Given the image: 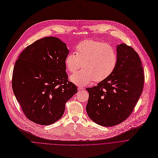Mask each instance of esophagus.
<instances>
[{"mask_svg":"<svg viewBox=\"0 0 158 158\" xmlns=\"http://www.w3.org/2000/svg\"><path fill=\"white\" fill-rule=\"evenodd\" d=\"M84 88H83V87H81V86H78V90H83Z\"/></svg>","mask_w":158,"mask_h":158,"instance_id":"34e87169","label":"esophagus"}]
</instances>
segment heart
Instances as JSON below:
<instances>
[{"mask_svg":"<svg viewBox=\"0 0 158 158\" xmlns=\"http://www.w3.org/2000/svg\"><path fill=\"white\" fill-rule=\"evenodd\" d=\"M75 53L67 55L65 64L69 72L74 73L82 64L83 69L70 77L77 85H87L93 80L102 81L108 78L116 67V52L108 44L91 39L83 40L75 47Z\"/></svg>","mask_w":158,"mask_h":158,"instance_id":"heart-1","label":"heart"}]
</instances>
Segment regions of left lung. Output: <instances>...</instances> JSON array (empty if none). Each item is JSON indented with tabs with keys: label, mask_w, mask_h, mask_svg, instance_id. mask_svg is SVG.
<instances>
[{
	"label": "left lung",
	"mask_w": 158,
	"mask_h": 158,
	"mask_svg": "<svg viewBox=\"0 0 158 158\" xmlns=\"http://www.w3.org/2000/svg\"><path fill=\"white\" fill-rule=\"evenodd\" d=\"M118 61L113 73L97 86L86 88L89 118L103 127H112L127 119L142 93L144 75L140 58L125 44L116 46Z\"/></svg>",
	"instance_id": "8db88e82"
}]
</instances>
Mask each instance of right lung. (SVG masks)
I'll list each match as a JSON object with an SVG mask.
<instances>
[{
    "label": "right lung",
    "mask_w": 158,
    "mask_h": 158,
    "mask_svg": "<svg viewBox=\"0 0 158 158\" xmlns=\"http://www.w3.org/2000/svg\"><path fill=\"white\" fill-rule=\"evenodd\" d=\"M69 53L60 39L47 37L28 45L20 54L12 75V89L30 121L50 125L61 118L65 103L77 93L69 81L65 64Z\"/></svg>",
    "instance_id": "obj_1"
}]
</instances>
